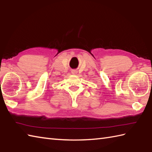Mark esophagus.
Instances as JSON below:
<instances>
[{
    "mask_svg": "<svg viewBox=\"0 0 152 152\" xmlns=\"http://www.w3.org/2000/svg\"><path fill=\"white\" fill-rule=\"evenodd\" d=\"M76 72H76V70H72V73L73 74H76Z\"/></svg>",
    "mask_w": 152,
    "mask_h": 152,
    "instance_id": "1",
    "label": "esophagus"
}]
</instances>
